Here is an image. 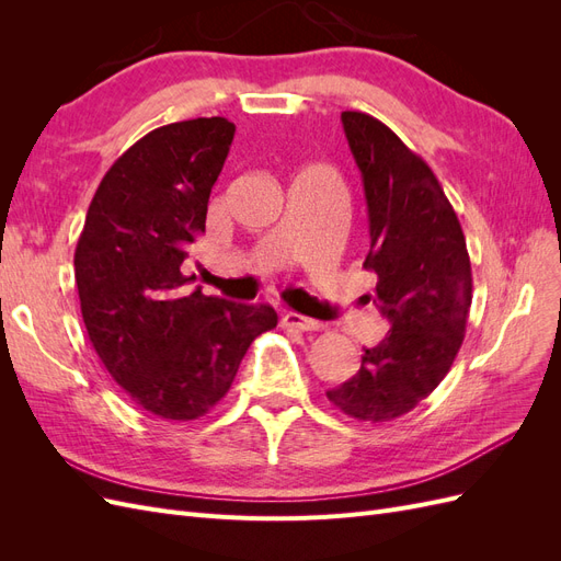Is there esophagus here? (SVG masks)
<instances>
[{"mask_svg":"<svg viewBox=\"0 0 561 561\" xmlns=\"http://www.w3.org/2000/svg\"><path fill=\"white\" fill-rule=\"evenodd\" d=\"M283 328L287 330H297V332H313L320 328V322L313 320V318H307L301 313H295V311H287L283 316Z\"/></svg>","mask_w":561,"mask_h":561,"instance_id":"esophagus-1","label":"esophagus"}]
</instances>
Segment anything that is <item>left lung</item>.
Listing matches in <instances>:
<instances>
[{"instance_id": "1", "label": "left lung", "mask_w": 561, "mask_h": 561, "mask_svg": "<svg viewBox=\"0 0 561 561\" xmlns=\"http://www.w3.org/2000/svg\"><path fill=\"white\" fill-rule=\"evenodd\" d=\"M360 168L377 307L390 320L381 344L365 348L358 375L328 390L351 419H398L447 377L463 344L472 301L466 236L431 165L379 118L342 112Z\"/></svg>"}]
</instances>
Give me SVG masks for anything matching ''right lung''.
<instances>
[{"label": "right lung", "mask_w": 561, "mask_h": 561, "mask_svg": "<svg viewBox=\"0 0 561 561\" xmlns=\"http://www.w3.org/2000/svg\"><path fill=\"white\" fill-rule=\"evenodd\" d=\"M236 126L225 116L154 128L100 182L75 250L81 318L128 398L168 421L208 414L243 355L278 325L271 307L190 293L182 274Z\"/></svg>", "instance_id": "right-lung-1"}]
</instances>
